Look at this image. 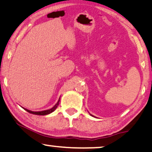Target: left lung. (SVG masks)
Listing matches in <instances>:
<instances>
[{
    "mask_svg": "<svg viewBox=\"0 0 152 152\" xmlns=\"http://www.w3.org/2000/svg\"><path fill=\"white\" fill-rule=\"evenodd\" d=\"M90 115H91V116H92V117H94V116H93V115H91V114H90Z\"/></svg>",
    "mask_w": 152,
    "mask_h": 152,
    "instance_id": "1",
    "label": "left lung"
}]
</instances>
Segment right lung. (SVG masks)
<instances>
[{
	"label": "right lung",
	"instance_id": "1",
	"mask_svg": "<svg viewBox=\"0 0 152 152\" xmlns=\"http://www.w3.org/2000/svg\"><path fill=\"white\" fill-rule=\"evenodd\" d=\"M60 99H59V100H58V102H57V104H56L55 106L53 107V108H51L50 109H48V110H42V111H37V112H35V111H32V110H28V109H26V108H24V109H25V110L27 111V112L31 113V114L37 115H48V114H50V113H51L53 112V111L55 110L56 108H57V107L58 106V105H59Z\"/></svg>",
	"mask_w": 152,
	"mask_h": 152
}]
</instances>
